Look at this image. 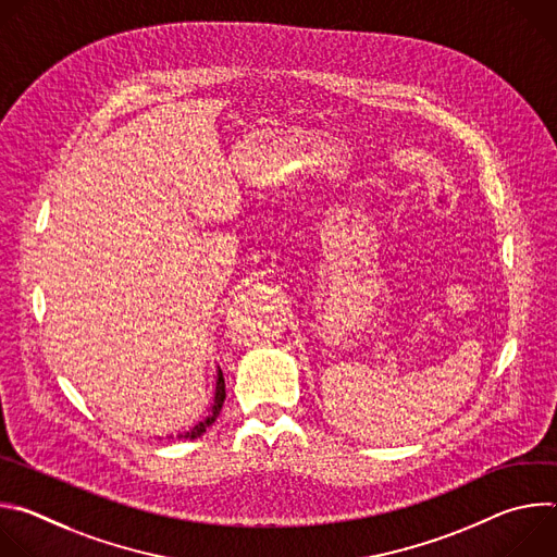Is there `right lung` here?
<instances>
[{"label":"right lung","instance_id":"1","mask_svg":"<svg viewBox=\"0 0 557 557\" xmlns=\"http://www.w3.org/2000/svg\"><path fill=\"white\" fill-rule=\"evenodd\" d=\"M224 396H226V392H224V376H222V372L218 370V376H215V392H213V404H211L207 417H205L202 421H198L189 432L178 434V438H198V436H202V434L207 432V428L218 419V414H220V410H222V404H224Z\"/></svg>","mask_w":557,"mask_h":557}]
</instances>
